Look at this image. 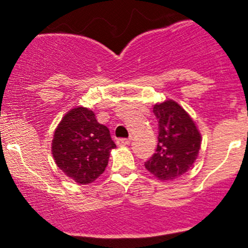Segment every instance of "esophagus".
Here are the masks:
<instances>
[{
    "label": "esophagus",
    "mask_w": 248,
    "mask_h": 248,
    "mask_svg": "<svg viewBox=\"0 0 248 248\" xmlns=\"http://www.w3.org/2000/svg\"><path fill=\"white\" fill-rule=\"evenodd\" d=\"M117 145L119 146H127V145H129V142H131V139H126V138H120L116 140Z\"/></svg>",
    "instance_id": "esophagus-1"
}]
</instances>
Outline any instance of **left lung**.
Returning a JSON list of instances; mask_svg holds the SVG:
<instances>
[{"label": "left lung", "mask_w": 248, "mask_h": 248, "mask_svg": "<svg viewBox=\"0 0 248 248\" xmlns=\"http://www.w3.org/2000/svg\"><path fill=\"white\" fill-rule=\"evenodd\" d=\"M154 114L158 120V144L144 166L158 180H174L196 162L202 134L188 112L171 99L155 104Z\"/></svg>", "instance_id": "8db88e82"}]
</instances>
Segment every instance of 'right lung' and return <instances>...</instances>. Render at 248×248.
Masks as SVG:
<instances>
[{
    "label": "right lung",
    "instance_id": "add662e5",
    "mask_svg": "<svg viewBox=\"0 0 248 248\" xmlns=\"http://www.w3.org/2000/svg\"><path fill=\"white\" fill-rule=\"evenodd\" d=\"M115 147L108 127L97 121L94 112L77 107L64 114L55 129L51 154L67 176L89 185L106 170Z\"/></svg>",
    "mask_w": 248,
    "mask_h": 248
}]
</instances>
